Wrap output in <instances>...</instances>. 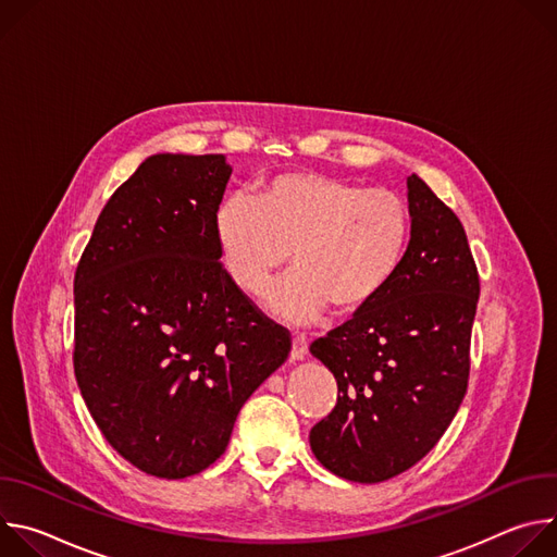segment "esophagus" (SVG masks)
I'll return each mask as SVG.
<instances>
[{
  "label": "esophagus",
  "mask_w": 557,
  "mask_h": 557,
  "mask_svg": "<svg viewBox=\"0 0 557 557\" xmlns=\"http://www.w3.org/2000/svg\"><path fill=\"white\" fill-rule=\"evenodd\" d=\"M308 352V339L304 335H293V348H290V361H301Z\"/></svg>",
  "instance_id": "1"
}]
</instances>
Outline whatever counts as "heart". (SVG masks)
Returning <instances> with one entry per match:
<instances>
[{
	"instance_id": "1",
	"label": "heart",
	"mask_w": 557,
	"mask_h": 557,
	"mask_svg": "<svg viewBox=\"0 0 557 557\" xmlns=\"http://www.w3.org/2000/svg\"><path fill=\"white\" fill-rule=\"evenodd\" d=\"M410 237L401 194L317 172L280 174L258 202L231 196L215 213L222 264L240 290L262 295L293 253L295 273L269 293V308L290 324L368 308L401 271Z\"/></svg>"
}]
</instances>
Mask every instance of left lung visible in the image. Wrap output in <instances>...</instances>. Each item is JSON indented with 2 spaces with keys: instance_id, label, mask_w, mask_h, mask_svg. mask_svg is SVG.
Returning a JSON list of instances; mask_svg holds the SVG:
<instances>
[{
  "instance_id": "1",
  "label": "left lung",
  "mask_w": 557,
  "mask_h": 557,
  "mask_svg": "<svg viewBox=\"0 0 557 557\" xmlns=\"http://www.w3.org/2000/svg\"><path fill=\"white\" fill-rule=\"evenodd\" d=\"M408 205L401 271L368 308L310 344L339 389L335 410L310 430V449L352 483H383L417 465L467 392L479 271L460 220L417 174Z\"/></svg>"
}]
</instances>
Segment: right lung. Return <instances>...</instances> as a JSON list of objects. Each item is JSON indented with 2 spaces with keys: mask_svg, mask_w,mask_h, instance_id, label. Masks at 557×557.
I'll return each instance as SVG.
<instances>
[{
  "mask_svg": "<svg viewBox=\"0 0 557 557\" xmlns=\"http://www.w3.org/2000/svg\"><path fill=\"white\" fill-rule=\"evenodd\" d=\"M222 153H153L112 194L74 275V374L106 441L178 481L215 462L290 335L220 264Z\"/></svg>",
  "mask_w": 557,
  "mask_h": 557,
  "instance_id": "obj_1",
  "label": "right lung"
}]
</instances>
